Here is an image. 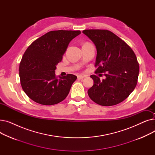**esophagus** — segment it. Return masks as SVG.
<instances>
[{
	"mask_svg": "<svg viewBox=\"0 0 155 155\" xmlns=\"http://www.w3.org/2000/svg\"><path fill=\"white\" fill-rule=\"evenodd\" d=\"M78 79H79V80H81V79H83L84 77H85V76H84V75H78Z\"/></svg>",
	"mask_w": 155,
	"mask_h": 155,
	"instance_id": "obj_1",
	"label": "esophagus"
}]
</instances>
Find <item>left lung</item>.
<instances>
[{"label":"left lung","mask_w":155,"mask_h":155,"mask_svg":"<svg viewBox=\"0 0 155 155\" xmlns=\"http://www.w3.org/2000/svg\"><path fill=\"white\" fill-rule=\"evenodd\" d=\"M97 50L95 73H105V79L91 77L94 85L88 90L89 97L103 106H111L124 101L134 90L140 67L136 54L124 41L110 31H83Z\"/></svg>","instance_id":"8db88e82"}]
</instances>
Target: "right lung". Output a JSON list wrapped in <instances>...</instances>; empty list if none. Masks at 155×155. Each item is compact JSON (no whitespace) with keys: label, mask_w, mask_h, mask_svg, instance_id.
Segmentation results:
<instances>
[{"label":"right lung","mask_w":155,"mask_h":155,"mask_svg":"<svg viewBox=\"0 0 155 155\" xmlns=\"http://www.w3.org/2000/svg\"><path fill=\"white\" fill-rule=\"evenodd\" d=\"M80 31H51L28 48L19 64V77L24 92L33 101L51 105L63 101L69 94L77 76L55 75L56 65L62 60L71 41Z\"/></svg>","instance_id":"right-lung-1"}]
</instances>
